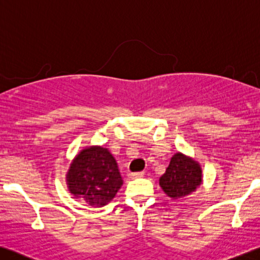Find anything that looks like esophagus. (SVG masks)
I'll return each instance as SVG.
<instances>
[{
    "label": "esophagus",
    "mask_w": 260,
    "mask_h": 260,
    "mask_svg": "<svg viewBox=\"0 0 260 260\" xmlns=\"http://www.w3.org/2000/svg\"><path fill=\"white\" fill-rule=\"evenodd\" d=\"M143 172H132V174H128V177L132 179L134 178H141V177H143Z\"/></svg>",
    "instance_id": "1"
}]
</instances>
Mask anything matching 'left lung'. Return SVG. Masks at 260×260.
<instances>
[{
	"label": "left lung",
	"mask_w": 260,
	"mask_h": 260,
	"mask_svg": "<svg viewBox=\"0 0 260 260\" xmlns=\"http://www.w3.org/2000/svg\"><path fill=\"white\" fill-rule=\"evenodd\" d=\"M201 184V168L196 160L183 154L172 156L166 174L159 178V185L172 199L184 198Z\"/></svg>",
	"instance_id": "8db88e82"
}]
</instances>
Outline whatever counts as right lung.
<instances>
[{
    "mask_svg": "<svg viewBox=\"0 0 260 260\" xmlns=\"http://www.w3.org/2000/svg\"><path fill=\"white\" fill-rule=\"evenodd\" d=\"M71 193L90 206H104L117 194L122 178L117 162L102 147L82 150L74 159L67 174Z\"/></svg>",
    "mask_w": 260,
    "mask_h": 260,
    "instance_id": "right-lung-1",
    "label": "right lung"
}]
</instances>
